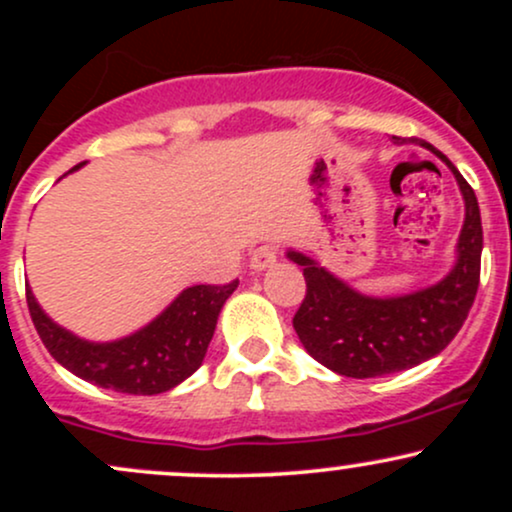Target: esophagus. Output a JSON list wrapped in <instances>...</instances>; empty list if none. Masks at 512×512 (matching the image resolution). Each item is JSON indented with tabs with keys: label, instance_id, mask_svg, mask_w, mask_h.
<instances>
[{
	"label": "esophagus",
	"instance_id": "1",
	"mask_svg": "<svg viewBox=\"0 0 512 512\" xmlns=\"http://www.w3.org/2000/svg\"><path fill=\"white\" fill-rule=\"evenodd\" d=\"M274 262H276L274 245H260V248H255L250 252V267L255 269V272H264V269L272 267Z\"/></svg>",
	"mask_w": 512,
	"mask_h": 512
}]
</instances>
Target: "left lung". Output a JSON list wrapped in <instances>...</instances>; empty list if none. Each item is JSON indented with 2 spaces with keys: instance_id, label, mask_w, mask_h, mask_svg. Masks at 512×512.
I'll use <instances>...</instances> for the list:
<instances>
[{
  "instance_id": "left-lung-1",
  "label": "left lung",
  "mask_w": 512,
  "mask_h": 512,
  "mask_svg": "<svg viewBox=\"0 0 512 512\" xmlns=\"http://www.w3.org/2000/svg\"><path fill=\"white\" fill-rule=\"evenodd\" d=\"M395 144L424 146L450 168L460 185L464 223L457 238V260L443 279L402 296H368L313 257L286 250V257L303 267L308 286L293 317V330L317 363L346 378H380L438 356L460 332L479 289L484 233L477 195L436 146L399 137Z\"/></svg>"
}]
</instances>
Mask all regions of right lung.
Returning <instances> with one entry per match:
<instances>
[{
    "instance_id": "1",
    "label": "right lung",
    "mask_w": 512,
    "mask_h": 512,
    "mask_svg": "<svg viewBox=\"0 0 512 512\" xmlns=\"http://www.w3.org/2000/svg\"><path fill=\"white\" fill-rule=\"evenodd\" d=\"M81 166L86 161L69 173ZM236 286L238 281L187 286L161 315L113 342H88L57 325L35 301L31 286H26V301L45 349L76 378L125 395H161L202 366L223 303Z\"/></svg>"
}]
</instances>
